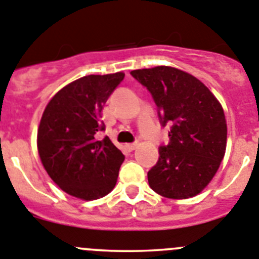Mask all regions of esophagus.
Listing matches in <instances>:
<instances>
[{"instance_id":"esophagus-1","label":"esophagus","mask_w":259,"mask_h":259,"mask_svg":"<svg viewBox=\"0 0 259 259\" xmlns=\"http://www.w3.org/2000/svg\"><path fill=\"white\" fill-rule=\"evenodd\" d=\"M125 148H127L128 150H130V152H132V150H135L137 148V143H132V144H127V145H125Z\"/></svg>"}]
</instances>
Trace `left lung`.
<instances>
[{
	"mask_svg": "<svg viewBox=\"0 0 259 259\" xmlns=\"http://www.w3.org/2000/svg\"><path fill=\"white\" fill-rule=\"evenodd\" d=\"M157 105L162 127L170 125L168 144L148 172L150 188L167 198L193 197L214 178L226 152L223 109L205 84L167 66L131 71Z\"/></svg>",
	"mask_w": 259,
	"mask_h": 259,
	"instance_id": "8db88e82",
	"label": "left lung"
}]
</instances>
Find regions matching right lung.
Instances as JSON below:
<instances>
[{
	"mask_svg": "<svg viewBox=\"0 0 259 259\" xmlns=\"http://www.w3.org/2000/svg\"><path fill=\"white\" fill-rule=\"evenodd\" d=\"M124 79L123 72L88 75L62 88L50 100L37 131L41 162L62 191L96 200L113 191L124 155L107 136L102 107Z\"/></svg>",
	"mask_w": 259,
	"mask_h": 259,
	"instance_id": "add662e5",
	"label": "right lung"
}]
</instances>
